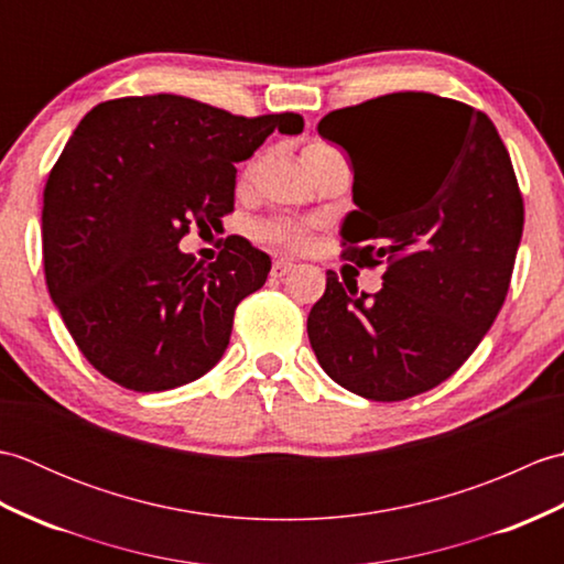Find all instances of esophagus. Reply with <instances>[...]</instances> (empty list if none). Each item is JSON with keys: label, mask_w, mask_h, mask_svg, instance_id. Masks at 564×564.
<instances>
[{"label": "esophagus", "mask_w": 564, "mask_h": 564, "mask_svg": "<svg viewBox=\"0 0 564 564\" xmlns=\"http://www.w3.org/2000/svg\"><path fill=\"white\" fill-rule=\"evenodd\" d=\"M291 271H293V261H289V259H275L273 267H271L273 279H283V275L291 273Z\"/></svg>", "instance_id": "obj_1"}]
</instances>
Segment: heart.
I'll use <instances>...</instances> for the list:
<instances>
[{
	"label": "heart",
	"instance_id": "obj_1",
	"mask_svg": "<svg viewBox=\"0 0 564 564\" xmlns=\"http://www.w3.org/2000/svg\"><path fill=\"white\" fill-rule=\"evenodd\" d=\"M327 154H337L329 145H325V142H310V145H305L303 154H301V162H307V160H315V158H327ZM251 174H254V162L247 164V170L242 172V178H239V184H247ZM263 235H267L269 239H273V242H281V245H289V247H303L307 242V230L301 225H289V223H275V225H269L267 230H263Z\"/></svg>",
	"mask_w": 564,
	"mask_h": 564
}]
</instances>
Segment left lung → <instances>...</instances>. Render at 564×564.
<instances>
[{"label":"left lung","instance_id":"8db88e82","mask_svg":"<svg viewBox=\"0 0 564 564\" xmlns=\"http://www.w3.org/2000/svg\"><path fill=\"white\" fill-rule=\"evenodd\" d=\"M317 133L354 166L341 257L388 271L376 295L327 271L310 344L349 392L414 398L467 361L505 305L523 232L511 158L482 111L426 91L332 111Z\"/></svg>","mask_w":564,"mask_h":564}]
</instances>
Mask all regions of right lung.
Wrapping results in <instances>:
<instances>
[{
    "mask_svg": "<svg viewBox=\"0 0 564 564\" xmlns=\"http://www.w3.org/2000/svg\"><path fill=\"white\" fill-rule=\"evenodd\" d=\"M303 116H232L176 94L104 101L82 118L43 191V269L84 358L135 392L206 376L237 305L271 259L232 235L210 263L178 249L235 210V162Z\"/></svg>",
    "mask_w": 564,
    "mask_h": 564,
    "instance_id": "add662e5",
    "label": "right lung"
}]
</instances>
